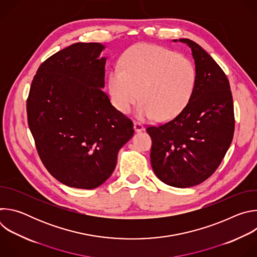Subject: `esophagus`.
Instances as JSON below:
<instances>
[{"mask_svg":"<svg viewBox=\"0 0 257 257\" xmlns=\"http://www.w3.org/2000/svg\"><path fill=\"white\" fill-rule=\"evenodd\" d=\"M145 128H144V126H143V124H141V123H138V122H135L134 123V130L136 131V132H140V131H143Z\"/></svg>","mask_w":257,"mask_h":257,"instance_id":"34e87169","label":"esophagus"}]
</instances>
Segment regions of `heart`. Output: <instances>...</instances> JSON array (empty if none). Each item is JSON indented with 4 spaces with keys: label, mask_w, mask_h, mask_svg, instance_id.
Segmentation results:
<instances>
[{
    "label": "heart",
    "mask_w": 257,
    "mask_h": 257,
    "mask_svg": "<svg viewBox=\"0 0 257 257\" xmlns=\"http://www.w3.org/2000/svg\"><path fill=\"white\" fill-rule=\"evenodd\" d=\"M121 68L109 72L108 91L122 114H128L140 98L138 119L157 117L168 121L178 116L192 96L196 80L194 65L175 52L138 44L125 52Z\"/></svg>",
    "instance_id": "1"
}]
</instances>
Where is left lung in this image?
<instances>
[{
	"instance_id": "left-lung-1",
	"label": "left lung",
	"mask_w": 257,
	"mask_h": 257,
	"mask_svg": "<svg viewBox=\"0 0 257 257\" xmlns=\"http://www.w3.org/2000/svg\"><path fill=\"white\" fill-rule=\"evenodd\" d=\"M174 42H178L174 40ZM187 44L195 62L192 96L171 121L150 126L151 163L167 185L187 188L209 178L229 150L235 129L233 97L222 68L196 43Z\"/></svg>"
}]
</instances>
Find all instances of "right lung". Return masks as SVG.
Segmentation results:
<instances>
[{
    "label": "right lung",
    "instance_id": "add662e5",
    "mask_svg": "<svg viewBox=\"0 0 257 257\" xmlns=\"http://www.w3.org/2000/svg\"><path fill=\"white\" fill-rule=\"evenodd\" d=\"M104 46L76 43L47 59L31 82L26 111L39 156L50 174L79 189L101 185L132 121L112 105L104 87Z\"/></svg>",
    "mask_w": 257,
    "mask_h": 257
}]
</instances>
